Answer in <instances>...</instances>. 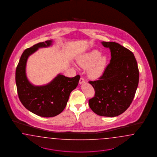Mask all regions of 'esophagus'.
Returning <instances> with one entry per match:
<instances>
[{"mask_svg": "<svg viewBox=\"0 0 157 157\" xmlns=\"http://www.w3.org/2000/svg\"><path fill=\"white\" fill-rule=\"evenodd\" d=\"M85 82V79L82 77H81V78H80V80H79V84H81H81H83Z\"/></svg>", "mask_w": 157, "mask_h": 157, "instance_id": "34e87169", "label": "esophagus"}]
</instances>
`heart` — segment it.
<instances>
[{"label": "heart", "instance_id": "b5f03b06", "mask_svg": "<svg viewBox=\"0 0 157 157\" xmlns=\"http://www.w3.org/2000/svg\"><path fill=\"white\" fill-rule=\"evenodd\" d=\"M97 49L81 55L77 60L78 64L83 68H87V75L90 78L97 79L104 74L107 63V57L101 56Z\"/></svg>", "mask_w": 157, "mask_h": 157}]
</instances>
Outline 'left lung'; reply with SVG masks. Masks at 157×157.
Returning a JSON list of instances; mask_svg holds the SVG:
<instances>
[{"instance_id": "1", "label": "left lung", "mask_w": 157, "mask_h": 157, "mask_svg": "<svg viewBox=\"0 0 157 157\" xmlns=\"http://www.w3.org/2000/svg\"><path fill=\"white\" fill-rule=\"evenodd\" d=\"M111 52L110 63L98 80L89 81L95 95L89 100L97 114L115 117L122 114L132 102L138 88L139 72L133 53L115 42H101Z\"/></svg>"}]
</instances>
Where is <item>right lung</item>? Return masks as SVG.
<instances>
[{"label":"right lung","instance_id":"obj_1","mask_svg":"<svg viewBox=\"0 0 157 157\" xmlns=\"http://www.w3.org/2000/svg\"><path fill=\"white\" fill-rule=\"evenodd\" d=\"M52 43V40H48L25 49L15 72V82L20 101L29 111L44 117H54L63 112L71 92L76 89L80 79L79 75L68 78L59 74L45 85H33L29 82L26 74L29 56L38 48L49 47Z\"/></svg>","mask_w":157,"mask_h":157}]
</instances>
